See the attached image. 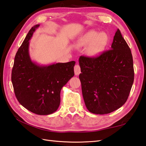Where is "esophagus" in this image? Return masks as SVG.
<instances>
[{
  "label": "esophagus",
  "mask_w": 146,
  "mask_h": 146,
  "mask_svg": "<svg viewBox=\"0 0 146 146\" xmlns=\"http://www.w3.org/2000/svg\"><path fill=\"white\" fill-rule=\"evenodd\" d=\"M74 71H75V75L78 76L79 75L80 73H81V69H80V66L78 64H76L75 67H74Z\"/></svg>",
  "instance_id": "1"
}]
</instances>
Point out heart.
<instances>
[{"label": "heart", "instance_id": "obj_1", "mask_svg": "<svg viewBox=\"0 0 146 146\" xmlns=\"http://www.w3.org/2000/svg\"><path fill=\"white\" fill-rule=\"evenodd\" d=\"M108 41L109 37L105 33H98L96 31H90L80 38L76 46L77 47H86L90 44L88 53L91 56H97L104 51Z\"/></svg>", "mask_w": 146, "mask_h": 146}]
</instances>
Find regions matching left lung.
<instances>
[{"mask_svg": "<svg viewBox=\"0 0 146 146\" xmlns=\"http://www.w3.org/2000/svg\"><path fill=\"white\" fill-rule=\"evenodd\" d=\"M79 64L83 99L91 113L107 114L124 104L134 83L133 59L118 29L111 49L95 58L80 56Z\"/></svg>", "mask_w": 146, "mask_h": 146, "instance_id": "obj_1", "label": "left lung"}]
</instances>
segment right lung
Listing matches in <instances>:
<instances>
[{
    "mask_svg": "<svg viewBox=\"0 0 146 146\" xmlns=\"http://www.w3.org/2000/svg\"><path fill=\"white\" fill-rule=\"evenodd\" d=\"M39 24L34 26L18 49L11 80L21 105L38 115H49L58 110L63 86L75 75V61L40 65L29 56V40Z\"/></svg>",
    "mask_w": 146,
    "mask_h": 146,
    "instance_id": "obj_1",
    "label": "right lung"
}]
</instances>
